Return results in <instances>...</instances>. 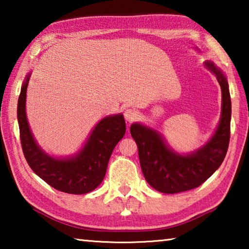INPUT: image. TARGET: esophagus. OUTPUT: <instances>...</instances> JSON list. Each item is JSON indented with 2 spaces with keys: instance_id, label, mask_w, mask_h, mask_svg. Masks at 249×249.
Here are the masks:
<instances>
[{
  "instance_id": "esophagus-1",
  "label": "esophagus",
  "mask_w": 249,
  "mask_h": 249,
  "mask_svg": "<svg viewBox=\"0 0 249 249\" xmlns=\"http://www.w3.org/2000/svg\"><path fill=\"white\" fill-rule=\"evenodd\" d=\"M124 117H125V120L128 122V123H132V122H134L135 120L137 119V112L135 111L134 108L125 109Z\"/></svg>"
}]
</instances>
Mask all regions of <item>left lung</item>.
<instances>
[{
  "mask_svg": "<svg viewBox=\"0 0 249 249\" xmlns=\"http://www.w3.org/2000/svg\"><path fill=\"white\" fill-rule=\"evenodd\" d=\"M205 67L216 75L222 90V113L211 140L193 153L180 155L166 144L157 130L140 123L130 126V135L138 147L142 171L147 182L162 193H179L197 188L218 169L230 144L231 103L229 83L212 61Z\"/></svg>",
  "mask_w": 249,
  "mask_h": 249,
  "instance_id": "1",
  "label": "left lung"
}]
</instances>
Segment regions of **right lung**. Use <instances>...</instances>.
Listing matches in <instances>:
<instances>
[{
  "label": "right lung",
  "instance_id": "add662e5",
  "mask_svg": "<svg viewBox=\"0 0 249 249\" xmlns=\"http://www.w3.org/2000/svg\"><path fill=\"white\" fill-rule=\"evenodd\" d=\"M31 73L20 89L18 120L20 142L26 161L35 174L58 191L84 195L102 182L109 157L126 132L124 116L111 115L101 120L92 130L82 149L68 158H53L34 140L26 117V91Z\"/></svg>",
  "mask_w": 249,
  "mask_h": 249
}]
</instances>
